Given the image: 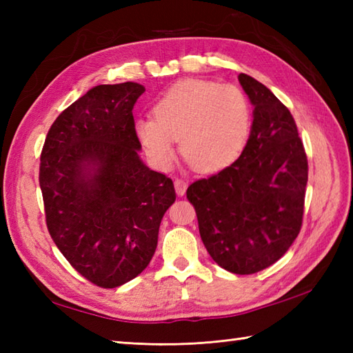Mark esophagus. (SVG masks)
Masks as SVG:
<instances>
[{"label":"esophagus","mask_w":353,"mask_h":353,"mask_svg":"<svg viewBox=\"0 0 353 353\" xmlns=\"http://www.w3.org/2000/svg\"><path fill=\"white\" fill-rule=\"evenodd\" d=\"M174 188H176L177 196H183V194L186 192V188H188V182H185L183 179H176Z\"/></svg>","instance_id":"34e87169"}]
</instances>
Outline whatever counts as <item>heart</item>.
<instances>
[{
	"label": "heart",
	"instance_id": "1",
	"mask_svg": "<svg viewBox=\"0 0 353 353\" xmlns=\"http://www.w3.org/2000/svg\"><path fill=\"white\" fill-rule=\"evenodd\" d=\"M154 118H139L134 133L157 168L167 170L181 152L200 172L230 167L249 142L252 108L235 85L182 80L154 104Z\"/></svg>",
	"mask_w": 353,
	"mask_h": 353
}]
</instances>
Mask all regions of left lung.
I'll return each instance as SVG.
<instances>
[{"mask_svg": "<svg viewBox=\"0 0 353 353\" xmlns=\"http://www.w3.org/2000/svg\"><path fill=\"white\" fill-rule=\"evenodd\" d=\"M253 104L241 156L188 186L201 241L230 273L252 274L281 259L302 228L308 161L290 110L258 80L239 74Z\"/></svg>", "mask_w": 353, "mask_h": 353, "instance_id": "obj_1", "label": "left lung"}]
</instances>
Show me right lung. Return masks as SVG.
Listing matches in <instances>:
<instances>
[{
	"label": "right lung",
	"mask_w": 353,
	"mask_h": 353,
	"mask_svg": "<svg viewBox=\"0 0 353 353\" xmlns=\"http://www.w3.org/2000/svg\"><path fill=\"white\" fill-rule=\"evenodd\" d=\"M145 88L99 85L52 123L39 185L52 241L77 272L117 288L152 261L163 214L174 203L170 177L141 161L133 106Z\"/></svg>",
	"instance_id": "obj_1"
}]
</instances>
